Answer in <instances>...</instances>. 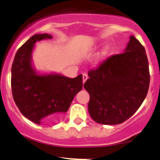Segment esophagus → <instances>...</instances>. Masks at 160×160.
Instances as JSON below:
<instances>
[{
  "label": "esophagus",
  "instance_id": "obj_1",
  "mask_svg": "<svg viewBox=\"0 0 160 160\" xmlns=\"http://www.w3.org/2000/svg\"><path fill=\"white\" fill-rule=\"evenodd\" d=\"M87 78H88V75H87V73H83V74H82V80H83V83H85V82L87 81Z\"/></svg>",
  "mask_w": 160,
  "mask_h": 160
}]
</instances>
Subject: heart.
<instances>
[{
	"mask_svg": "<svg viewBox=\"0 0 160 160\" xmlns=\"http://www.w3.org/2000/svg\"><path fill=\"white\" fill-rule=\"evenodd\" d=\"M107 47H105V48H104V49H102V54H105V53H107Z\"/></svg>",
	"mask_w": 160,
	"mask_h": 160,
	"instance_id": "heart-1",
	"label": "heart"
}]
</instances>
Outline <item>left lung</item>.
<instances>
[{
	"label": "left lung",
	"mask_w": 160,
	"mask_h": 160,
	"mask_svg": "<svg viewBox=\"0 0 160 160\" xmlns=\"http://www.w3.org/2000/svg\"><path fill=\"white\" fill-rule=\"evenodd\" d=\"M84 88L88 111L96 122L116 125L131 117L148 94L150 73L146 51L131 35L123 53L108 58L88 73Z\"/></svg>",
	"instance_id": "1"
}]
</instances>
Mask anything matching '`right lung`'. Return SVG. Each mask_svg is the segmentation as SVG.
I'll list each match as a JSON object with an SVG mask.
<instances>
[{
  "instance_id": "1",
  "label": "right lung",
  "mask_w": 160,
  "mask_h": 160,
  "mask_svg": "<svg viewBox=\"0 0 160 160\" xmlns=\"http://www.w3.org/2000/svg\"><path fill=\"white\" fill-rule=\"evenodd\" d=\"M52 38L48 33L31 37L18 50L11 70L14 102L24 116L37 124L58 119L82 89V74L74 78L60 73L39 74L32 66L35 43Z\"/></svg>"
}]
</instances>
